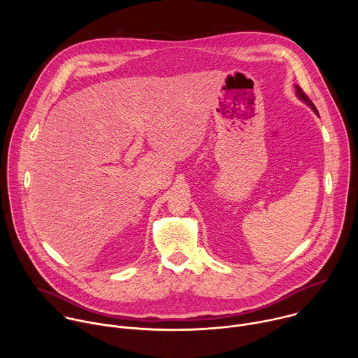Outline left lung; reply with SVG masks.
<instances>
[{
	"label": "left lung",
	"mask_w": 358,
	"mask_h": 358,
	"mask_svg": "<svg viewBox=\"0 0 358 358\" xmlns=\"http://www.w3.org/2000/svg\"><path fill=\"white\" fill-rule=\"evenodd\" d=\"M294 90H296V96H297V99H300L301 101H303V103H306V105H308L317 116H319V112H317V109H316V106L313 105V101L308 97V96H306L304 94V92L300 89V86L299 85H294Z\"/></svg>",
	"instance_id": "8db88e82"
}]
</instances>
